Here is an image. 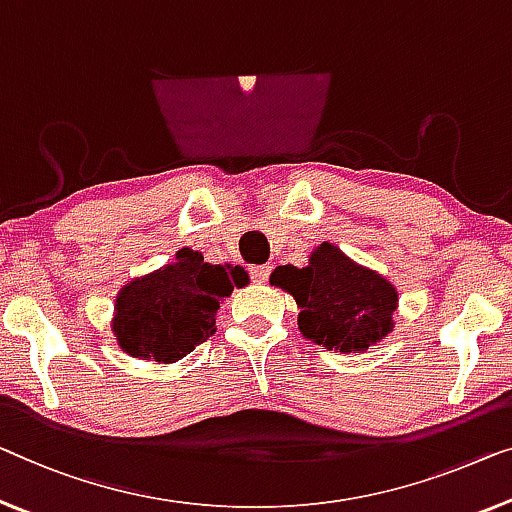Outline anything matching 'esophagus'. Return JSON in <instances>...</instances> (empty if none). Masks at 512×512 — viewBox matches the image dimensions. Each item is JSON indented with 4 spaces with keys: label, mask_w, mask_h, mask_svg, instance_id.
<instances>
[{
    "label": "esophagus",
    "mask_w": 512,
    "mask_h": 512,
    "mask_svg": "<svg viewBox=\"0 0 512 512\" xmlns=\"http://www.w3.org/2000/svg\"><path fill=\"white\" fill-rule=\"evenodd\" d=\"M271 276V266L269 264H257V266H250V278L255 282H266V278Z\"/></svg>",
    "instance_id": "1"
}]
</instances>
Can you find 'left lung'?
I'll use <instances>...</instances> for the list:
<instances>
[{
    "label": "left lung",
    "instance_id": "1",
    "mask_svg": "<svg viewBox=\"0 0 512 512\" xmlns=\"http://www.w3.org/2000/svg\"><path fill=\"white\" fill-rule=\"evenodd\" d=\"M271 285L294 296L301 308V333L326 349L363 352L393 329L395 287L379 273L354 264L333 243L324 241L303 269L278 266Z\"/></svg>",
    "mask_w": 512,
    "mask_h": 512
}]
</instances>
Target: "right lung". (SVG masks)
<instances>
[{"instance_id": "add662e5", "label": "right lung", "mask_w": 512, "mask_h": 512, "mask_svg": "<svg viewBox=\"0 0 512 512\" xmlns=\"http://www.w3.org/2000/svg\"><path fill=\"white\" fill-rule=\"evenodd\" d=\"M246 280L239 266L209 264L197 250H179L165 269L119 292L112 324L119 347L135 358L179 361L216 333L220 301Z\"/></svg>"}]
</instances>
